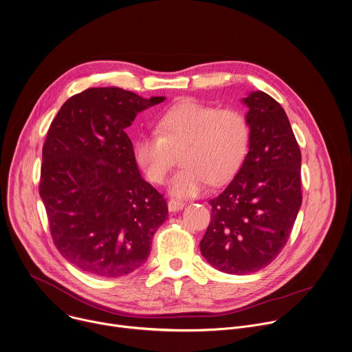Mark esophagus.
I'll use <instances>...</instances> for the list:
<instances>
[{
    "mask_svg": "<svg viewBox=\"0 0 352 352\" xmlns=\"http://www.w3.org/2000/svg\"><path fill=\"white\" fill-rule=\"evenodd\" d=\"M167 206H168V210L174 212V211H179V210H182V208H184V206H185V203H184V201H181V200L171 199V200H168Z\"/></svg>",
    "mask_w": 352,
    "mask_h": 352,
    "instance_id": "1",
    "label": "esophagus"
}]
</instances>
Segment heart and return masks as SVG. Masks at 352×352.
I'll list each match as a JSON object with an SVG mask.
<instances>
[{"label":"heart","instance_id":"b5f03b06","mask_svg":"<svg viewBox=\"0 0 352 352\" xmlns=\"http://www.w3.org/2000/svg\"><path fill=\"white\" fill-rule=\"evenodd\" d=\"M159 134H142L134 155L149 181L164 182L181 156L184 166L170 181L175 197L199 195L210 182L222 185L236 174L249 149L250 127L246 117L232 109L186 99L170 107L157 122Z\"/></svg>","mask_w":352,"mask_h":352}]
</instances>
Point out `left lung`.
<instances>
[{
  "mask_svg": "<svg viewBox=\"0 0 352 352\" xmlns=\"http://www.w3.org/2000/svg\"><path fill=\"white\" fill-rule=\"evenodd\" d=\"M249 153L232 182L210 199L211 222L201 256L221 272L246 275L271 264L289 241L301 196V152L283 107L253 91Z\"/></svg>",
  "mask_w": 352,
  "mask_h": 352,
  "instance_id": "obj_1",
  "label": "left lung"
}]
</instances>
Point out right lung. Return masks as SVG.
Segmentation results:
<instances>
[{"label":"right lung","instance_id":"add662e5","mask_svg":"<svg viewBox=\"0 0 352 352\" xmlns=\"http://www.w3.org/2000/svg\"><path fill=\"white\" fill-rule=\"evenodd\" d=\"M117 87L88 88L58 111L43 148L40 196L59 253L78 270L120 278L148 260L168 218L126 134L137 114L162 103Z\"/></svg>","mask_w":352,"mask_h":352}]
</instances>
